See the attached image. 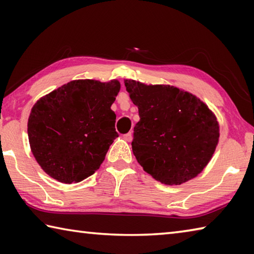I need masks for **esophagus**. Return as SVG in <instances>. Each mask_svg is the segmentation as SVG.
Returning a JSON list of instances; mask_svg holds the SVG:
<instances>
[{"mask_svg":"<svg viewBox=\"0 0 254 254\" xmlns=\"http://www.w3.org/2000/svg\"><path fill=\"white\" fill-rule=\"evenodd\" d=\"M123 137L127 141V142H130V141L132 140V133H131V132H128V133H127V134H124V135H123Z\"/></svg>","mask_w":254,"mask_h":254,"instance_id":"1","label":"esophagus"}]
</instances>
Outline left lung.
<instances>
[{"label": "left lung", "instance_id": "8db88e82", "mask_svg": "<svg viewBox=\"0 0 254 254\" xmlns=\"http://www.w3.org/2000/svg\"><path fill=\"white\" fill-rule=\"evenodd\" d=\"M140 121L133 132L137 162L166 185H180L200 174L220 137L216 118L190 93L169 85L124 80Z\"/></svg>", "mask_w": 254, "mask_h": 254}]
</instances>
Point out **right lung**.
Masks as SVG:
<instances>
[{"instance_id": "add662e5", "label": "right lung", "mask_w": 254, "mask_h": 254, "mask_svg": "<svg viewBox=\"0 0 254 254\" xmlns=\"http://www.w3.org/2000/svg\"><path fill=\"white\" fill-rule=\"evenodd\" d=\"M120 88L118 80H72L33 105L28 121L29 142L45 173L71 184L100 168L119 136L111 105Z\"/></svg>"}]
</instances>
